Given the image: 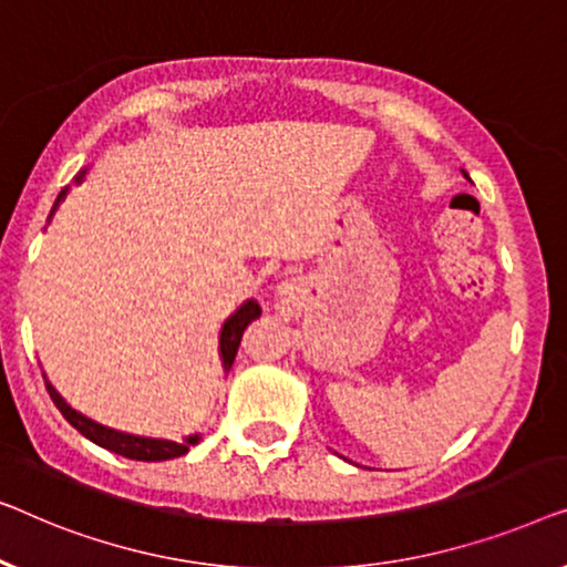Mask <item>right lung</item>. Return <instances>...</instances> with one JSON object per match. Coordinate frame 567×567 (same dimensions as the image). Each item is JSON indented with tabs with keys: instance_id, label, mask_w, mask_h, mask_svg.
<instances>
[{
	"instance_id": "1",
	"label": "right lung",
	"mask_w": 567,
	"mask_h": 567,
	"mask_svg": "<svg viewBox=\"0 0 567 567\" xmlns=\"http://www.w3.org/2000/svg\"><path fill=\"white\" fill-rule=\"evenodd\" d=\"M84 172H79L76 182H82ZM66 197V189H61L59 200H55L51 215L55 213V207L59 203ZM261 316V308L257 300H246L241 308L236 310L234 316L228 318L226 323H223L220 329V357H223V370H230V364L236 360V352H238V344H241V337L246 331V326H249L254 318ZM48 388V395H51V401L55 403V409L61 411V416L69 421L71 426L76 429L79 434H84L86 440L105 446V450L121 454V457L127 460H141V462H162V460H174L179 457V454H185L189 446L197 444L200 436H187L185 442H166V440H146V436H133V434H123V432H115V429H107L97 424V421L82 416V413H76L71 405L63 401V398L55 393L51 382H45Z\"/></svg>"
}]
</instances>
